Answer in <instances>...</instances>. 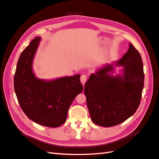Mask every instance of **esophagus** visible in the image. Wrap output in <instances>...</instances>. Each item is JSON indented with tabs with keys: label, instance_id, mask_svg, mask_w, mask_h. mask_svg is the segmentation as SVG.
<instances>
[{
	"label": "esophagus",
	"instance_id": "esophagus-1",
	"mask_svg": "<svg viewBox=\"0 0 159 159\" xmlns=\"http://www.w3.org/2000/svg\"><path fill=\"white\" fill-rule=\"evenodd\" d=\"M80 81L81 84H82L83 85H84L86 82V81H87V76H86L85 75H82L81 76L80 78Z\"/></svg>",
	"mask_w": 159,
	"mask_h": 159
}]
</instances>
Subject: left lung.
Here are the masks:
<instances>
[{"label":"left lung","mask_w":159,"mask_h":159,"mask_svg":"<svg viewBox=\"0 0 159 159\" xmlns=\"http://www.w3.org/2000/svg\"><path fill=\"white\" fill-rule=\"evenodd\" d=\"M123 66L114 75L115 68ZM144 86L141 56L131 43L121 59L101 66L91 74L84 93L91 119L104 127L117 125L135 113Z\"/></svg>","instance_id":"obj_1"}]
</instances>
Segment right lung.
I'll use <instances>...</instances> for the list:
<instances>
[{"instance_id": "right-lung-1", "label": "right lung", "mask_w": 159, "mask_h": 159, "mask_svg": "<svg viewBox=\"0 0 159 159\" xmlns=\"http://www.w3.org/2000/svg\"><path fill=\"white\" fill-rule=\"evenodd\" d=\"M41 37H36L19 57L14 78L18 102L32 121L48 127H57L66 121L70 105L82 92L80 75L52 80L38 78L33 61Z\"/></svg>"}]
</instances>
